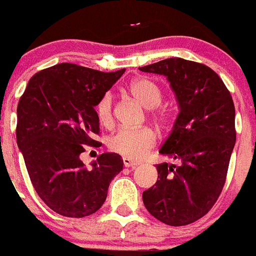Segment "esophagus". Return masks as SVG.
I'll list each match as a JSON object with an SVG mask.
<instances>
[{
    "mask_svg": "<svg viewBox=\"0 0 256 256\" xmlns=\"http://www.w3.org/2000/svg\"><path fill=\"white\" fill-rule=\"evenodd\" d=\"M124 166H126V168H135V166H139V163L135 160H132V159H130V158H124Z\"/></svg>",
    "mask_w": 256,
    "mask_h": 256,
    "instance_id": "esophagus-1",
    "label": "esophagus"
}]
</instances>
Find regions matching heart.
I'll return each instance as SVG.
<instances>
[{
    "label": "heart",
    "mask_w": 256,
    "mask_h": 256,
    "mask_svg": "<svg viewBox=\"0 0 256 256\" xmlns=\"http://www.w3.org/2000/svg\"><path fill=\"white\" fill-rule=\"evenodd\" d=\"M128 90L140 104L146 108H155L160 104L163 93L152 80L146 78H136L128 84ZM94 111L100 122L107 125L112 120V94L106 92L96 104ZM156 120H163V112L155 114ZM156 136L149 128H122L117 130L108 139V146L112 152L130 159L145 156L155 145Z\"/></svg>",
    "instance_id": "1"
}]
</instances>
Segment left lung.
Wrapping results in <instances>:
<instances>
[{
    "label": "left lung",
    "mask_w": 256,
    "mask_h": 256,
    "mask_svg": "<svg viewBox=\"0 0 256 256\" xmlns=\"http://www.w3.org/2000/svg\"><path fill=\"white\" fill-rule=\"evenodd\" d=\"M166 77L179 114L159 152L179 160L156 164L158 180L144 190L150 214L170 226L204 217L225 186L236 142L235 106L225 83L204 64L169 58L139 68Z\"/></svg>",
    "instance_id": "1"
}]
</instances>
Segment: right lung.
<instances>
[{
	"mask_svg": "<svg viewBox=\"0 0 256 256\" xmlns=\"http://www.w3.org/2000/svg\"><path fill=\"white\" fill-rule=\"evenodd\" d=\"M125 69L96 70L60 63L34 74L18 104L16 140L30 180L49 208L86 217L106 200L112 179L122 170L116 152H104L87 168L80 155L100 132L94 107Z\"/></svg>",
	"mask_w": 256,
	"mask_h": 256,
	"instance_id": "1",
	"label": "right lung"
}]
</instances>
